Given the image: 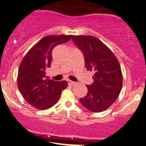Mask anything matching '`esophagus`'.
Here are the masks:
<instances>
[{
  "instance_id": "esophagus-1",
  "label": "esophagus",
  "mask_w": 146,
  "mask_h": 146,
  "mask_svg": "<svg viewBox=\"0 0 146 146\" xmlns=\"http://www.w3.org/2000/svg\"><path fill=\"white\" fill-rule=\"evenodd\" d=\"M68 84L70 85V86H74V85L76 84V82H74V81H70V80H68Z\"/></svg>"
}]
</instances>
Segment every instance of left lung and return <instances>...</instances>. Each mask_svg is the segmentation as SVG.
Masks as SVG:
<instances>
[{"label":"left lung","instance_id":"8db88e82","mask_svg":"<svg viewBox=\"0 0 146 146\" xmlns=\"http://www.w3.org/2000/svg\"><path fill=\"white\" fill-rule=\"evenodd\" d=\"M72 40L84 54L86 70L94 73V82L86 85L88 92L80 102L92 112H102L115 102L121 90L120 64L111 49L94 36L73 35Z\"/></svg>","mask_w":146,"mask_h":146}]
</instances>
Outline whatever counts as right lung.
Wrapping results in <instances>:
<instances>
[{"label": "right lung", "instance_id": "obj_1", "mask_svg": "<svg viewBox=\"0 0 146 146\" xmlns=\"http://www.w3.org/2000/svg\"><path fill=\"white\" fill-rule=\"evenodd\" d=\"M72 35H47L26 54L18 70L17 85L26 102L39 110H46L59 100L66 81L46 78V70L51 68L53 48L65 44Z\"/></svg>", "mask_w": 146, "mask_h": 146}]
</instances>
